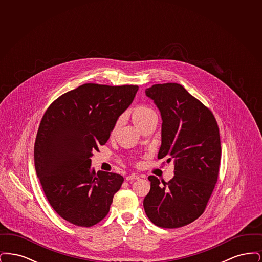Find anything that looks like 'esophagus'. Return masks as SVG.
Masks as SVG:
<instances>
[{
	"instance_id": "34e87169",
	"label": "esophagus",
	"mask_w": 262,
	"mask_h": 262,
	"mask_svg": "<svg viewBox=\"0 0 262 262\" xmlns=\"http://www.w3.org/2000/svg\"><path fill=\"white\" fill-rule=\"evenodd\" d=\"M139 177L136 174H129L126 177V181H134V180H138Z\"/></svg>"
}]
</instances>
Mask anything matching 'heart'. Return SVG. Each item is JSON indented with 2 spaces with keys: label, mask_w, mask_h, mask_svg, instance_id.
Wrapping results in <instances>:
<instances>
[{
  "label": "heart",
  "mask_w": 262,
  "mask_h": 262,
  "mask_svg": "<svg viewBox=\"0 0 262 262\" xmlns=\"http://www.w3.org/2000/svg\"><path fill=\"white\" fill-rule=\"evenodd\" d=\"M153 117H156V113L152 108L147 107V106H138L137 108H135L132 112V120L137 127H140L141 125H144ZM119 125H120V121H118L114 125L112 134H115L117 132V129L119 128Z\"/></svg>",
  "instance_id": "1"
}]
</instances>
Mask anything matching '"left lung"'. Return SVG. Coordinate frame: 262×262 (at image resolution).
<instances>
[{"label":"left lung","instance_id":"left-lung-1","mask_svg":"<svg viewBox=\"0 0 262 262\" xmlns=\"http://www.w3.org/2000/svg\"><path fill=\"white\" fill-rule=\"evenodd\" d=\"M145 94L162 118L158 158L174 160V178L168 183L149 176L150 191L143 207L153 224L180 228L203 213L217 183L221 141L211 111L178 83L155 84Z\"/></svg>","mask_w":262,"mask_h":262}]
</instances>
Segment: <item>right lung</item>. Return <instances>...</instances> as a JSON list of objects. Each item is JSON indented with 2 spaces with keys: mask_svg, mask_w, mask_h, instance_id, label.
Instances as JSON below:
<instances>
[{
  "mask_svg": "<svg viewBox=\"0 0 262 262\" xmlns=\"http://www.w3.org/2000/svg\"><path fill=\"white\" fill-rule=\"evenodd\" d=\"M137 85L85 83L55 100L44 114L34 144L36 174L53 209L79 227L99 223L124 178L91 169L94 150L136 97Z\"/></svg>",
  "mask_w": 262,
  "mask_h": 262,
  "instance_id": "obj_1",
  "label": "right lung"
}]
</instances>
